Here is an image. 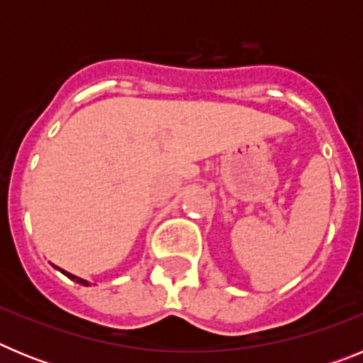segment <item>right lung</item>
<instances>
[{
  "label": "right lung",
  "mask_w": 363,
  "mask_h": 363,
  "mask_svg": "<svg viewBox=\"0 0 363 363\" xmlns=\"http://www.w3.org/2000/svg\"><path fill=\"white\" fill-rule=\"evenodd\" d=\"M60 271H62V269H60ZM63 274H65V277H69L70 280H74V281H78L79 285H89V281L86 280H83V278H78V277H74V274H70V272H67V271H62Z\"/></svg>",
  "instance_id": "1"
}]
</instances>
